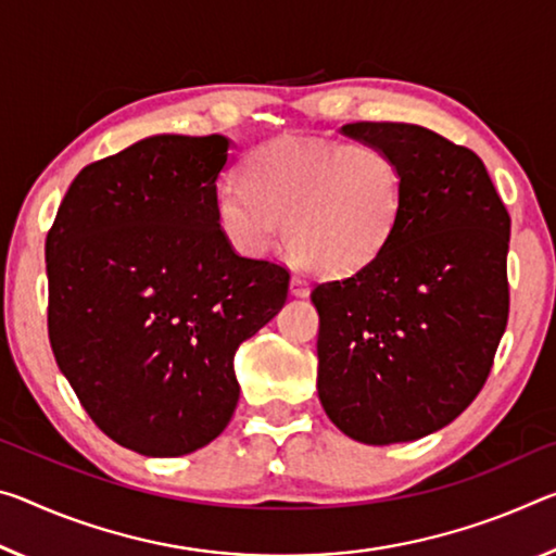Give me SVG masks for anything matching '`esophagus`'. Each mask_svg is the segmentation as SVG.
Listing matches in <instances>:
<instances>
[{"label": "esophagus", "mask_w": 556, "mask_h": 556, "mask_svg": "<svg viewBox=\"0 0 556 556\" xmlns=\"http://www.w3.org/2000/svg\"><path fill=\"white\" fill-rule=\"evenodd\" d=\"M292 294L294 296H306L309 294V281H306L302 275L292 277Z\"/></svg>", "instance_id": "1"}]
</instances>
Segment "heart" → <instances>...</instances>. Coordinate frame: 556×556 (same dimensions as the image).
<instances>
[{"mask_svg": "<svg viewBox=\"0 0 556 556\" xmlns=\"http://www.w3.org/2000/svg\"><path fill=\"white\" fill-rule=\"evenodd\" d=\"M217 195V223L237 252L262 257L285 225L287 252L314 275L374 262L399 225L405 175L386 148L281 136L244 161Z\"/></svg>", "mask_w": 556, "mask_h": 556, "instance_id": "obj_1", "label": "heart"}]
</instances>
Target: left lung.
Wrapping results in <instances>:
<instances>
[{
	"label": "left lung",
	"mask_w": 556,
	"mask_h": 556,
	"mask_svg": "<svg viewBox=\"0 0 556 556\" xmlns=\"http://www.w3.org/2000/svg\"><path fill=\"white\" fill-rule=\"evenodd\" d=\"M401 163L381 254L314 287L316 389L341 433L408 443L453 422L488 381L509 316V213L470 148L413 123L341 128Z\"/></svg>",
	"instance_id": "1"
}]
</instances>
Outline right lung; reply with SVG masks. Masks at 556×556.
I'll use <instances>...</instances> for the list:
<instances>
[{"mask_svg": "<svg viewBox=\"0 0 556 556\" xmlns=\"http://www.w3.org/2000/svg\"><path fill=\"white\" fill-rule=\"evenodd\" d=\"M225 136H153L86 165L47 235L49 341L105 435L188 455L230 422L237 346L287 302L289 269L217 223Z\"/></svg>", "mask_w": 556, "mask_h": 556, "instance_id": "obj_1", "label": "right lung"}]
</instances>
